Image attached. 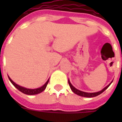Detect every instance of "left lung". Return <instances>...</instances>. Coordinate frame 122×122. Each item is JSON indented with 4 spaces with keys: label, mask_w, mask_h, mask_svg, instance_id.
<instances>
[{
    "label": "left lung",
    "mask_w": 122,
    "mask_h": 122,
    "mask_svg": "<svg viewBox=\"0 0 122 122\" xmlns=\"http://www.w3.org/2000/svg\"><path fill=\"white\" fill-rule=\"evenodd\" d=\"M112 81L110 83L108 86H107L106 87H104L103 90H101V91L97 92H94V93H87V92H85L81 91V90L76 89V88H75V87H74V86H73V85L71 84L70 81V80H69V79H68V84H69V85H70V88H71V89L72 91H73L74 93H76V95H79V96H81V97H83L92 98V97H97V96L99 95H100L101 93H103V92H104V90H106V89H107V88L109 87V86L111 84V83L112 82Z\"/></svg>",
    "instance_id": "left-lung-1"
}]
</instances>
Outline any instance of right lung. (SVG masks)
<instances>
[{
	"label": "right lung",
	"mask_w": 122,
	"mask_h": 122,
	"mask_svg": "<svg viewBox=\"0 0 122 122\" xmlns=\"http://www.w3.org/2000/svg\"><path fill=\"white\" fill-rule=\"evenodd\" d=\"M8 79H9V80L10 81V82L12 83V84L15 86L16 88L18 90H19V91L21 92L22 93H24V94H26V95H36V94H38V93H41L43 91L45 90L46 89V86L48 85V82H49V79L48 80V81L46 82L45 83V84L43 86H42V87H40V88H38V89H27V88H25V87H22V86H20L19 85L16 84V83L14 82L11 79H10V77L8 76Z\"/></svg>",
	"instance_id": "right-lung-1"
}]
</instances>
